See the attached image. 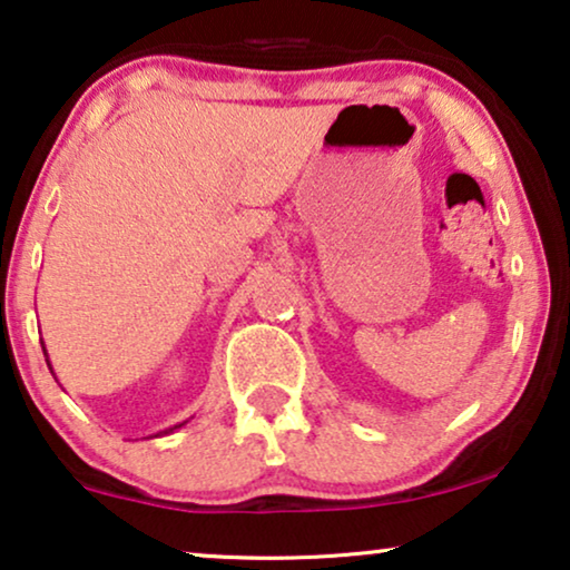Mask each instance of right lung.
I'll list each match as a JSON object with an SVG mask.
<instances>
[{
  "label": "right lung",
  "mask_w": 570,
  "mask_h": 570,
  "mask_svg": "<svg viewBox=\"0 0 570 570\" xmlns=\"http://www.w3.org/2000/svg\"><path fill=\"white\" fill-rule=\"evenodd\" d=\"M43 355H46V350H43ZM49 368H51V363H49ZM184 425V423H181ZM181 425H174V428H168V431H163V433H174L176 428H181Z\"/></svg>",
  "instance_id": "obj_1"
}]
</instances>
